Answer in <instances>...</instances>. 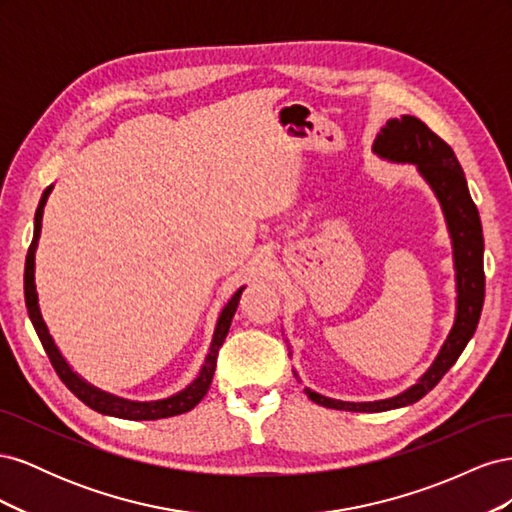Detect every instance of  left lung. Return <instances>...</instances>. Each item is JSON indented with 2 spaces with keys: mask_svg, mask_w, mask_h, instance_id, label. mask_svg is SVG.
<instances>
[{
  "mask_svg": "<svg viewBox=\"0 0 512 512\" xmlns=\"http://www.w3.org/2000/svg\"><path fill=\"white\" fill-rule=\"evenodd\" d=\"M374 151L380 158L391 162L414 164L418 173L431 185V190L436 192L448 224V232H451L453 239L457 271V316L436 361L425 371L421 380L397 397L350 404V401L329 399L314 393L312 389H305V395L314 404L348 412H384L410 406L425 397L442 380L446 371L455 365L463 348L468 346L485 301L483 226H480L478 209L470 196L468 181L459 166V160L455 158V151L436 132H431L421 119L412 115H401V119L386 121V126L376 136Z\"/></svg>",
  "mask_w": 512,
  "mask_h": 512,
  "instance_id": "obj_1",
  "label": "left lung"
}]
</instances>
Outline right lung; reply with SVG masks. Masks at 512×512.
<instances>
[{"label": "right lung", "mask_w": 512, "mask_h": 512, "mask_svg": "<svg viewBox=\"0 0 512 512\" xmlns=\"http://www.w3.org/2000/svg\"><path fill=\"white\" fill-rule=\"evenodd\" d=\"M51 190L53 188L44 190V194L40 198V205L36 209L34 241H32V245H29L27 258H25V305H27L29 320H32L34 329H36L40 342H42V348H44L46 356H49V361H51L53 369L57 371V376L76 397L83 401L85 406H89L91 410H96V412L108 414V416L128 418V421H156V418H166V416H177V414H183V412H190L209 391L213 374H215V365H218V352H220L224 339L228 335L232 316H235V312H237V305H239L243 288H239L235 294H232V299L222 309V314L218 318V327H215V333H213L211 350H209L207 359H205V365H203V369H200L198 378L188 386V389H183L181 393L168 397V399H160V401H128V399L108 395V393L96 389V386L87 384L83 378L76 376L74 371L70 369V365L66 363L64 356H61V352L57 350L53 337L49 335V329H46V324H44L42 314H40V307H38V292H36V284H34V265H36V247H38L40 228H42V213H44L46 198H49Z\"/></svg>", "instance_id": "add662e5"}]
</instances>
